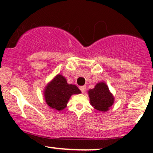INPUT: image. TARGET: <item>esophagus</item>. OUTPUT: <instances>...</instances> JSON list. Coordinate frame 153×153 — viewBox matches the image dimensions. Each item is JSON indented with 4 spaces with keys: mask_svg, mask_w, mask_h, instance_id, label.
<instances>
[{
    "mask_svg": "<svg viewBox=\"0 0 153 153\" xmlns=\"http://www.w3.org/2000/svg\"><path fill=\"white\" fill-rule=\"evenodd\" d=\"M80 88V90L81 91V92L82 93H84L85 92V86H80V88Z\"/></svg>",
    "mask_w": 153,
    "mask_h": 153,
    "instance_id": "1",
    "label": "esophagus"
}]
</instances>
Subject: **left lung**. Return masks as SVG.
Returning <instances> with one entry per match:
<instances>
[{"label":"left lung","instance_id":"obj_1","mask_svg":"<svg viewBox=\"0 0 153 153\" xmlns=\"http://www.w3.org/2000/svg\"><path fill=\"white\" fill-rule=\"evenodd\" d=\"M91 105L96 110L106 112L114 103V97L105 82H99L88 91Z\"/></svg>","mask_w":153,"mask_h":153}]
</instances>
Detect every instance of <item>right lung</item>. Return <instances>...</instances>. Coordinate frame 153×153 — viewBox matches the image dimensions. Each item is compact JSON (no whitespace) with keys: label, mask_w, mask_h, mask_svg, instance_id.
I'll return each mask as SVG.
<instances>
[{"label":"right lung","mask_w":153,"mask_h":153,"mask_svg":"<svg viewBox=\"0 0 153 153\" xmlns=\"http://www.w3.org/2000/svg\"><path fill=\"white\" fill-rule=\"evenodd\" d=\"M80 93L81 91L76 85L68 84L63 75L57 74L45 86L44 97L51 109L62 111L67 107L72 95Z\"/></svg>","instance_id":"obj_1"}]
</instances>
